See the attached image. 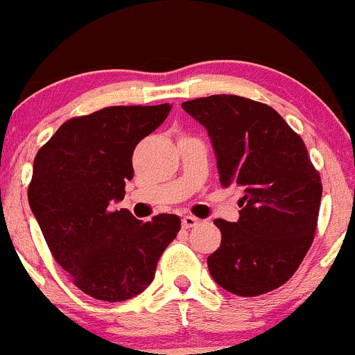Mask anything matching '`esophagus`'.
<instances>
[{"label":"esophagus","mask_w":355,"mask_h":355,"mask_svg":"<svg viewBox=\"0 0 355 355\" xmlns=\"http://www.w3.org/2000/svg\"><path fill=\"white\" fill-rule=\"evenodd\" d=\"M200 223V220L194 218V216L188 215V216H182V228H193Z\"/></svg>","instance_id":"1"}]
</instances>
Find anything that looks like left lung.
I'll return each mask as SVG.
<instances>
[{"label":"left lung","mask_w":355,"mask_h":355,"mask_svg":"<svg viewBox=\"0 0 355 355\" xmlns=\"http://www.w3.org/2000/svg\"><path fill=\"white\" fill-rule=\"evenodd\" d=\"M181 106L207 128L222 186L243 194L237 222L215 220L222 243L208 257L209 274L239 296L279 288L313 242L322 201L304 142L264 103L213 94Z\"/></svg>","instance_id":"left-lung-1"}]
</instances>
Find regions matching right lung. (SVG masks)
I'll list each match as a JSON object with an SVG mask.
<instances>
[{
    "mask_svg": "<svg viewBox=\"0 0 355 355\" xmlns=\"http://www.w3.org/2000/svg\"><path fill=\"white\" fill-rule=\"evenodd\" d=\"M169 103L110 106L71 118L37 152L28 203L45 242L74 284L101 301L140 295L157 261L176 239L178 215L142 223L128 209H112L133 178L132 155L169 115Z\"/></svg>",
    "mask_w": 355,
    "mask_h": 355,
    "instance_id": "obj_1",
    "label": "right lung"
}]
</instances>
